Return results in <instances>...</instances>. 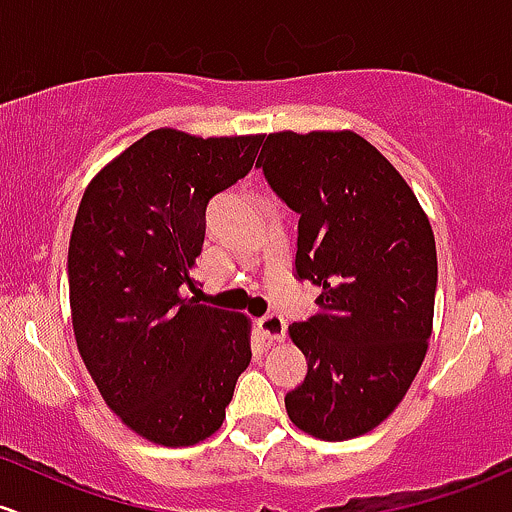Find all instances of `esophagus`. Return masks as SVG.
Returning a JSON list of instances; mask_svg holds the SVG:
<instances>
[{
  "label": "esophagus",
  "mask_w": 512,
  "mask_h": 512,
  "mask_svg": "<svg viewBox=\"0 0 512 512\" xmlns=\"http://www.w3.org/2000/svg\"><path fill=\"white\" fill-rule=\"evenodd\" d=\"M257 328H260V333L265 335L267 340H274V342L284 340L286 323L279 313H267V316H262L260 320H257Z\"/></svg>",
  "instance_id": "obj_1"
}]
</instances>
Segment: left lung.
Segmentation results:
<instances>
[{
    "label": "left lung",
    "mask_w": 512,
    "mask_h": 512,
    "mask_svg": "<svg viewBox=\"0 0 512 512\" xmlns=\"http://www.w3.org/2000/svg\"><path fill=\"white\" fill-rule=\"evenodd\" d=\"M299 213L294 277L320 286L316 316L289 328L306 376L284 396L296 428L352 440L411 389L428 352L437 252L418 199L357 133H272L257 160Z\"/></svg>",
    "instance_id": "1"
}]
</instances>
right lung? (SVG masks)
Segmentation results:
<instances>
[{"mask_svg":"<svg viewBox=\"0 0 512 512\" xmlns=\"http://www.w3.org/2000/svg\"><path fill=\"white\" fill-rule=\"evenodd\" d=\"M262 140L150 131L82 196L67 252L77 350L106 406L155 445L213 435L250 364L247 318L184 291L211 199L255 167Z\"/></svg>","mask_w":512,"mask_h":512,"instance_id":"obj_1","label":"right lung"}]
</instances>
